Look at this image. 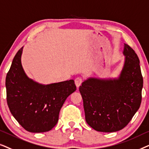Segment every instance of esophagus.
<instances>
[{"instance_id": "obj_1", "label": "esophagus", "mask_w": 149, "mask_h": 149, "mask_svg": "<svg viewBox=\"0 0 149 149\" xmlns=\"http://www.w3.org/2000/svg\"><path fill=\"white\" fill-rule=\"evenodd\" d=\"M82 78H80V77H78V78H77L76 80H75V84H76L77 88H78V87L80 86L81 84H82Z\"/></svg>"}]
</instances>
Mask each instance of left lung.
Returning a JSON list of instances; mask_svg holds the SVG:
<instances>
[{"instance_id": "1", "label": "left lung", "mask_w": 149, "mask_h": 149, "mask_svg": "<svg viewBox=\"0 0 149 149\" xmlns=\"http://www.w3.org/2000/svg\"><path fill=\"white\" fill-rule=\"evenodd\" d=\"M125 61L118 79L88 78L79 91L82 95L85 119L101 132L123 129L139 109L143 87L140 60L135 51L125 44Z\"/></svg>"}]
</instances>
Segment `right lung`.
Returning <instances> with one entry per match:
<instances>
[{"label": "right lung", "instance_id": "right-lung-1", "mask_svg": "<svg viewBox=\"0 0 149 149\" xmlns=\"http://www.w3.org/2000/svg\"><path fill=\"white\" fill-rule=\"evenodd\" d=\"M22 47L13 58L5 86L9 110L28 132H48L58 120L61 108L69 95L76 90L73 80L47 85L28 78L21 64Z\"/></svg>", "mask_w": 149, "mask_h": 149}]
</instances>
